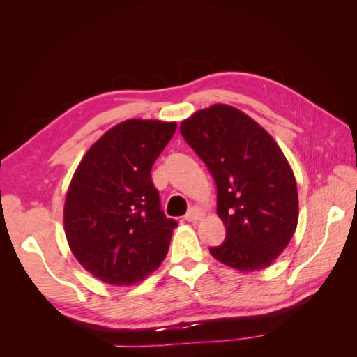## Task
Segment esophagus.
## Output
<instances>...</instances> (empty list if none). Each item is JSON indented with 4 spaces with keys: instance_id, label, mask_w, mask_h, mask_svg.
Instances as JSON below:
<instances>
[{
    "instance_id": "esophagus-1",
    "label": "esophagus",
    "mask_w": 357,
    "mask_h": 357,
    "mask_svg": "<svg viewBox=\"0 0 357 357\" xmlns=\"http://www.w3.org/2000/svg\"><path fill=\"white\" fill-rule=\"evenodd\" d=\"M201 215H202V211H201L198 207H192V208L188 211V214L185 215V219H186L188 222H197V220L201 219Z\"/></svg>"
}]
</instances>
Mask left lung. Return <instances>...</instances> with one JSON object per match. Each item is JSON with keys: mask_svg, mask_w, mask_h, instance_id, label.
<instances>
[{"mask_svg": "<svg viewBox=\"0 0 357 357\" xmlns=\"http://www.w3.org/2000/svg\"><path fill=\"white\" fill-rule=\"evenodd\" d=\"M180 132L218 186L226 236L210 247L211 256L244 273L271 265L298 225L296 180L282 149L252 117L226 104L193 113Z\"/></svg>", "mask_w": 357, "mask_h": 357, "instance_id": "left-lung-1", "label": "left lung"}]
</instances>
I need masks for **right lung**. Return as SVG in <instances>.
<instances>
[{
	"mask_svg": "<svg viewBox=\"0 0 357 357\" xmlns=\"http://www.w3.org/2000/svg\"><path fill=\"white\" fill-rule=\"evenodd\" d=\"M176 122L129 119L96 142L75 169L63 228L79 264L101 282L131 286L164 261L177 222L160 210L152 167Z\"/></svg>",
	"mask_w": 357,
	"mask_h": 357,
	"instance_id": "right-lung-1",
	"label": "right lung"
}]
</instances>
